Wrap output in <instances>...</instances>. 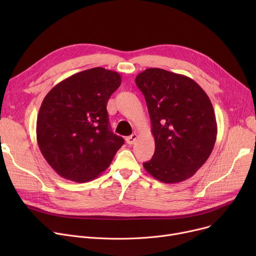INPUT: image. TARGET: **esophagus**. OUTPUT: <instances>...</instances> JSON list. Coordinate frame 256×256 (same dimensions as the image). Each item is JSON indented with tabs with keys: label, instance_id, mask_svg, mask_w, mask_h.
<instances>
[{
	"label": "esophagus",
	"instance_id": "obj_1",
	"mask_svg": "<svg viewBox=\"0 0 256 256\" xmlns=\"http://www.w3.org/2000/svg\"><path fill=\"white\" fill-rule=\"evenodd\" d=\"M137 138H138V136L136 135V134H132V135H130V136H128V137H126V143L128 144H134L136 142V140H137Z\"/></svg>",
	"mask_w": 256,
	"mask_h": 256
}]
</instances>
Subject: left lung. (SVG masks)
I'll return each instance as SVG.
<instances>
[{"label": "left lung", "instance_id": "left-lung-1", "mask_svg": "<svg viewBox=\"0 0 256 256\" xmlns=\"http://www.w3.org/2000/svg\"><path fill=\"white\" fill-rule=\"evenodd\" d=\"M135 82L145 98L156 143L144 169L165 184L190 178L206 162L217 138L208 94L191 78L160 68L145 70Z\"/></svg>", "mask_w": 256, "mask_h": 256}]
</instances>
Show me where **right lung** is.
Instances as JSON below:
<instances>
[{
  "label": "right lung",
  "instance_id": "1",
  "mask_svg": "<svg viewBox=\"0 0 256 256\" xmlns=\"http://www.w3.org/2000/svg\"><path fill=\"white\" fill-rule=\"evenodd\" d=\"M120 84L118 72L96 67L63 80L46 96L37 116V143L63 178H96L124 145V138L111 130L106 112Z\"/></svg>",
  "mask_w": 256,
  "mask_h": 256
}]
</instances>
